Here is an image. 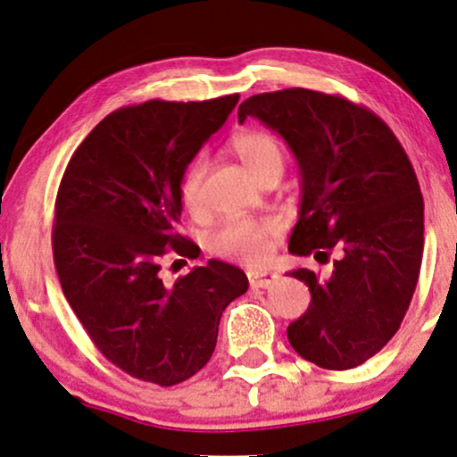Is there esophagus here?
I'll return each instance as SVG.
<instances>
[{
  "instance_id": "obj_1",
  "label": "esophagus",
  "mask_w": 457,
  "mask_h": 457,
  "mask_svg": "<svg viewBox=\"0 0 457 457\" xmlns=\"http://www.w3.org/2000/svg\"><path fill=\"white\" fill-rule=\"evenodd\" d=\"M278 279V273L271 271H253L248 273V282H251V288H267Z\"/></svg>"
}]
</instances>
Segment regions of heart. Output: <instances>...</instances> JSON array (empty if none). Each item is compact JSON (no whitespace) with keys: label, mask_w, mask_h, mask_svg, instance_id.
<instances>
[{"label":"heart","mask_w":457,"mask_h":457,"mask_svg":"<svg viewBox=\"0 0 457 457\" xmlns=\"http://www.w3.org/2000/svg\"><path fill=\"white\" fill-rule=\"evenodd\" d=\"M232 150L242 165L261 179L273 169H284V148L276 136L267 131H242L232 137ZM209 173V161L203 154L187 162L179 178V198L190 212L203 206V184ZM279 234L276 219H232L211 236V251L219 257L240 259L259 263L270 253V246Z\"/></svg>","instance_id":"1"}]
</instances>
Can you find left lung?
Returning <instances> with one entry per match:
<instances>
[{
    "label": "left lung",
    "mask_w": 457,
    "mask_h": 457,
    "mask_svg": "<svg viewBox=\"0 0 457 457\" xmlns=\"http://www.w3.org/2000/svg\"><path fill=\"white\" fill-rule=\"evenodd\" d=\"M259 119L290 145L301 169V212L290 253L326 263L332 276L290 271L312 303L288 326L303 360L351 370L399 330L424 251V200L403 145L385 120L337 94L290 87L257 94L238 120Z\"/></svg>",
    "instance_id": "8db88e82"
}]
</instances>
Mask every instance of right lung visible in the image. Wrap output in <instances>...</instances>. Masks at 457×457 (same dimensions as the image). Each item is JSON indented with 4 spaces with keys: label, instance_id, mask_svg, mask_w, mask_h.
<instances>
[{
    "label": "right lung",
    "instance_id": "obj_1",
    "mask_svg": "<svg viewBox=\"0 0 457 457\" xmlns=\"http://www.w3.org/2000/svg\"><path fill=\"white\" fill-rule=\"evenodd\" d=\"M240 96L148 100L100 120L60 181L52 248L60 286L97 351L125 374L173 386L206 366L225 307L248 290L223 261L162 284L169 253L200 248L175 232L179 178Z\"/></svg>",
    "mask_w": 457,
    "mask_h": 457
}]
</instances>
